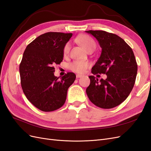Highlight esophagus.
Masks as SVG:
<instances>
[{"instance_id": "obj_1", "label": "esophagus", "mask_w": 151, "mask_h": 151, "mask_svg": "<svg viewBox=\"0 0 151 151\" xmlns=\"http://www.w3.org/2000/svg\"><path fill=\"white\" fill-rule=\"evenodd\" d=\"M83 77V76L80 75V74H77V75H76V77H77V78H80V77Z\"/></svg>"}]
</instances>
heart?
<instances>
[{"instance_id": "obj_1", "label": "heart", "mask_w": 151, "mask_h": 151, "mask_svg": "<svg viewBox=\"0 0 151 151\" xmlns=\"http://www.w3.org/2000/svg\"><path fill=\"white\" fill-rule=\"evenodd\" d=\"M79 43L83 46L87 51L90 49H95L96 48V43L94 41L91 39L88 36L86 35H82L80 36L78 38ZM70 44L67 43L63 47V53L64 56L67 55L70 52ZM89 66V64L86 62L83 61H74L72 62L70 65L69 68L73 72H75L79 74H83L85 72V70L88 68Z\"/></svg>"}]
</instances>
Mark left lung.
I'll use <instances>...</instances> for the list:
<instances>
[{
    "mask_svg": "<svg viewBox=\"0 0 151 151\" xmlns=\"http://www.w3.org/2000/svg\"><path fill=\"white\" fill-rule=\"evenodd\" d=\"M98 41L101 55L92 67L94 75L104 74L106 79L89 76L86 93L96 106L104 109L117 106L129 96L135 82L137 64L132 49L115 34L101 30L86 31Z\"/></svg>",
    "mask_w": 151,
    "mask_h": 151,
    "instance_id": "8db88e82",
    "label": "left lung"
}]
</instances>
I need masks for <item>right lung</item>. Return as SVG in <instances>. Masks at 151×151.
<instances>
[{
    "instance_id": "add662e5",
    "label": "right lung",
    "mask_w": 151,
    "mask_h": 151,
    "mask_svg": "<svg viewBox=\"0 0 151 151\" xmlns=\"http://www.w3.org/2000/svg\"><path fill=\"white\" fill-rule=\"evenodd\" d=\"M72 33L48 32L26 47L19 65L21 84L27 99L43 111H52L64 104L76 74L54 76V65L63 60V50Z\"/></svg>"
}]
</instances>
